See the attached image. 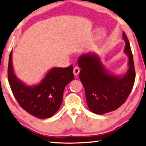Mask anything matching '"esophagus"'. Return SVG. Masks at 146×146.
Here are the masks:
<instances>
[{"instance_id":"obj_1","label":"esophagus","mask_w":146,"mask_h":146,"mask_svg":"<svg viewBox=\"0 0 146 146\" xmlns=\"http://www.w3.org/2000/svg\"><path fill=\"white\" fill-rule=\"evenodd\" d=\"M73 73H74V75L75 76H76L78 75L79 73H80V69H79V68L77 67V66H75L74 68Z\"/></svg>"}]
</instances>
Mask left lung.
<instances>
[{"mask_svg":"<svg viewBox=\"0 0 146 146\" xmlns=\"http://www.w3.org/2000/svg\"><path fill=\"white\" fill-rule=\"evenodd\" d=\"M122 38L125 44L123 52L128 57V68L123 74L109 72L95 53L84 54L78 60L81 68L79 77L84 87L88 106L96 114H104L118 108L126 100L133 86L135 75L132 52L125 33Z\"/></svg>","mask_w":146,"mask_h":146,"instance_id":"8db88e82","label":"left lung"}]
</instances>
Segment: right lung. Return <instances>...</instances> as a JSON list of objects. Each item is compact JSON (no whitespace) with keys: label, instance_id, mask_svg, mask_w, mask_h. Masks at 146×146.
<instances>
[{"label":"right lung","instance_id":"1","mask_svg":"<svg viewBox=\"0 0 146 146\" xmlns=\"http://www.w3.org/2000/svg\"><path fill=\"white\" fill-rule=\"evenodd\" d=\"M8 78L14 96L20 106L38 118L52 116L62 102L64 88L74 78L73 66L54 67L47 72L37 84L27 85L15 74L13 65V52L9 56Z\"/></svg>","mask_w":146,"mask_h":146}]
</instances>
